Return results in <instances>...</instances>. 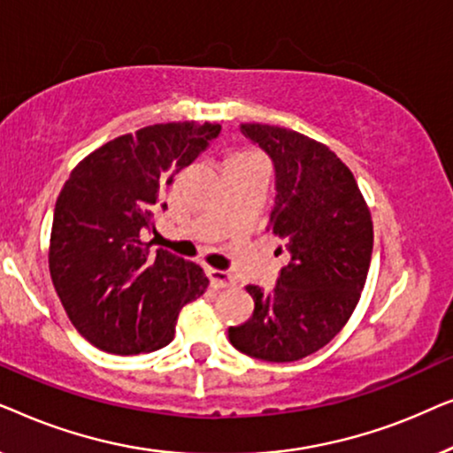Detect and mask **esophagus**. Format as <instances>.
Masks as SVG:
<instances>
[{
    "label": "esophagus",
    "instance_id": "esophagus-1",
    "mask_svg": "<svg viewBox=\"0 0 453 453\" xmlns=\"http://www.w3.org/2000/svg\"><path fill=\"white\" fill-rule=\"evenodd\" d=\"M206 274H208V278H210V284H212L214 288H231V287H234L233 276L228 274V272H225V270L208 268Z\"/></svg>",
    "mask_w": 453,
    "mask_h": 453
}]
</instances>
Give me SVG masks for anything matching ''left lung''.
Wrapping results in <instances>:
<instances>
[{"instance_id": "1", "label": "left lung", "mask_w": 453, "mask_h": 453, "mask_svg": "<svg viewBox=\"0 0 453 453\" xmlns=\"http://www.w3.org/2000/svg\"><path fill=\"white\" fill-rule=\"evenodd\" d=\"M241 134L274 165L270 222L290 259L270 293L247 287L253 315L228 327V340L253 358L299 361L330 342L355 311L373 251V222L350 169L330 148L264 123H243Z\"/></svg>"}]
</instances>
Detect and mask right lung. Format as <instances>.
<instances>
[{
  "mask_svg": "<svg viewBox=\"0 0 453 453\" xmlns=\"http://www.w3.org/2000/svg\"><path fill=\"white\" fill-rule=\"evenodd\" d=\"M219 123H158L88 154L53 212L49 270L73 327L113 355L158 350L183 305L208 288L200 265L142 241L158 191L219 138ZM166 210V203H160Z\"/></svg>",
  "mask_w": 453,
  "mask_h": 453,
  "instance_id": "1",
  "label": "right lung"
}]
</instances>
